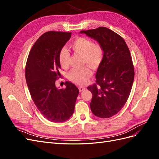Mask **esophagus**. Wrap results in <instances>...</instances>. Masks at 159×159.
Returning a JSON list of instances; mask_svg holds the SVG:
<instances>
[{
  "instance_id": "esophagus-1",
  "label": "esophagus",
  "mask_w": 159,
  "mask_h": 159,
  "mask_svg": "<svg viewBox=\"0 0 159 159\" xmlns=\"http://www.w3.org/2000/svg\"><path fill=\"white\" fill-rule=\"evenodd\" d=\"M78 88H79L80 91H84V90L85 89V87H83V86H79Z\"/></svg>"
}]
</instances>
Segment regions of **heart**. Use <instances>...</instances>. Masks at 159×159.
I'll return each instance as SVG.
<instances>
[{
  "label": "heart",
  "instance_id": "1",
  "mask_svg": "<svg viewBox=\"0 0 159 159\" xmlns=\"http://www.w3.org/2000/svg\"><path fill=\"white\" fill-rule=\"evenodd\" d=\"M71 49L77 54L83 56L84 64L93 68H97L102 62L104 56V50L99 43H93V41L85 37H78L70 45ZM70 54L66 48L60 51L58 60L62 68L69 67ZM93 75V72L88 67L82 68H74L68 74L69 80L78 85H84Z\"/></svg>",
  "mask_w": 159,
  "mask_h": 159
}]
</instances>
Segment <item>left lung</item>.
I'll use <instances>...</instances> for the list:
<instances>
[{"label":"left lung","mask_w":159,"mask_h":159,"mask_svg":"<svg viewBox=\"0 0 159 159\" xmlns=\"http://www.w3.org/2000/svg\"><path fill=\"white\" fill-rule=\"evenodd\" d=\"M102 46L104 56L96 72V84L88 87L92 98L91 111L95 116L109 118L125 104L131 93L134 71L132 57L123 38L105 27L81 30Z\"/></svg>","instance_id":"8db88e82"}]
</instances>
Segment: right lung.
I'll return each mask as SVG.
<instances>
[{
    "mask_svg": "<svg viewBox=\"0 0 159 159\" xmlns=\"http://www.w3.org/2000/svg\"><path fill=\"white\" fill-rule=\"evenodd\" d=\"M71 35L56 31L43 34L33 45L26 64V80L33 102L43 116L55 123L67 121L73 115L79 94L78 88L70 81L65 89L55 85L61 75L59 53Z\"/></svg>",
    "mask_w": 159,
    "mask_h": 159,
    "instance_id": "obj_1",
    "label": "right lung"
}]
</instances>
